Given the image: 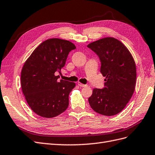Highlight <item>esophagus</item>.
Instances as JSON below:
<instances>
[{"instance_id": "34e87169", "label": "esophagus", "mask_w": 155, "mask_h": 155, "mask_svg": "<svg viewBox=\"0 0 155 155\" xmlns=\"http://www.w3.org/2000/svg\"><path fill=\"white\" fill-rule=\"evenodd\" d=\"M78 85L79 86H81V87H86L87 86V85H86V84H82L81 82H78Z\"/></svg>"}]
</instances>
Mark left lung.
<instances>
[{"mask_svg": "<svg viewBox=\"0 0 155 155\" xmlns=\"http://www.w3.org/2000/svg\"><path fill=\"white\" fill-rule=\"evenodd\" d=\"M99 56L101 73L105 77L103 89L93 90L88 101L91 108L103 116L121 112L134 94L136 81L134 60L127 47L118 39L107 37L87 45Z\"/></svg>", "mask_w": 155, "mask_h": 155, "instance_id": "left-lung-1", "label": "left lung"}]
</instances>
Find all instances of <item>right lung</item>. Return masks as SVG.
Returning <instances> with one entry per match:
<instances>
[{"instance_id":"add662e5","label":"right lung","mask_w":155,"mask_h":155,"mask_svg":"<svg viewBox=\"0 0 155 155\" xmlns=\"http://www.w3.org/2000/svg\"><path fill=\"white\" fill-rule=\"evenodd\" d=\"M76 47L69 41L52 38L42 42L26 60L21 71V88L30 108L38 116L52 118L69 106V95L76 86L61 79L69 52Z\"/></svg>"}]
</instances>
